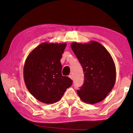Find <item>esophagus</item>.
Instances as JSON below:
<instances>
[{
  "label": "esophagus",
  "instance_id": "1",
  "mask_svg": "<svg viewBox=\"0 0 133 133\" xmlns=\"http://www.w3.org/2000/svg\"><path fill=\"white\" fill-rule=\"evenodd\" d=\"M69 78H70L71 80H73V76H72V75H69Z\"/></svg>",
  "mask_w": 133,
  "mask_h": 133
}]
</instances>
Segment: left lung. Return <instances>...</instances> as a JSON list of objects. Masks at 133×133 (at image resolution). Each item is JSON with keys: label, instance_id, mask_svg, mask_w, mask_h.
Listing matches in <instances>:
<instances>
[{"label": "left lung", "instance_id": "1", "mask_svg": "<svg viewBox=\"0 0 133 133\" xmlns=\"http://www.w3.org/2000/svg\"><path fill=\"white\" fill-rule=\"evenodd\" d=\"M71 48L83 69L84 82L77 93L83 102L94 104L106 97L116 82L113 59L103 45L96 41L73 42Z\"/></svg>", "mask_w": 133, "mask_h": 133}]
</instances>
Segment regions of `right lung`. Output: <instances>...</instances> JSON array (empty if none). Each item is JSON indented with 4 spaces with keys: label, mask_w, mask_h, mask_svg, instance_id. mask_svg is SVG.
<instances>
[{
    "label": "right lung",
    "mask_w": 133,
    "mask_h": 133,
    "mask_svg": "<svg viewBox=\"0 0 133 133\" xmlns=\"http://www.w3.org/2000/svg\"><path fill=\"white\" fill-rule=\"evenodd\" d=\"M67 44L42 43L27 57L23 78L29 92L40 102L52 104L59 101L73 83L62 75L60 60Z\"/></svg>",
    "instance_id": "obj_1"
}]
</instances>
